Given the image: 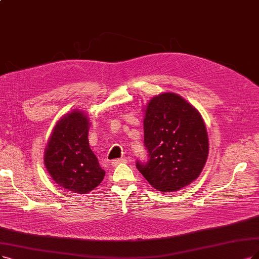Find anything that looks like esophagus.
<instances>
[{
    "mask_svg": "<svg viewBox=\"0 0 259 259\" xmlns=\"http://www.w3.org/2000/svg\"><path fill=\"white\" fill-rule=\"evenodd\" d=\"M126 159H123V158H120V159H114V160H112V166H117L118 164H120V163H126Z\"/></svg>",
    "mask_w": 259,
    "mask_h": 259,
    "instance_id": "1",
    "label": "esophagus"
}]
</instances>
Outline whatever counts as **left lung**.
Returning a JSON list of instances; mask_svg holds the SVG:
<instances>
[{"mask_svg":"<svg viewBox=\"0 0 259 259\" xmlns=\"http://www.w3.org/2000/svg\"><path fill=\"white\" fill-rule=\"evenodd\" d=\"M146 163L141 174L161 192H175L202 173L209 152L208 135L199 112L181 96L163 93L152 98L144 117Z\"/></svg>","mask_w":259,"mask_h":259,"instance_id":"obj_1","label":"left lung"}]
</instances>
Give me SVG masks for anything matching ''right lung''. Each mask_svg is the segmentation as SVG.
<instances>
[{
    "label": "right lung",
    "instance_id": "obj_1",
    "mask_svg": "<svg viewBox=\"0 0 259 259\" xmlns=\"http://www.w3.org/2000/svg\"><path fill=\"white\" fill-rule=\"evenodd\" d=\"M90 118L73 110L57 121L45 151V165L60 187L85 194L97 187L105 171L89 144Z\"/></svg>",
    "mask_w": 259,
    "mask_h": 259
}]
</instances>
